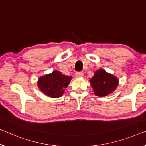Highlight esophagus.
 <instances>
[{
  "label": "esophagus",
  "instance_id": "1",
  "mask_svg": "<svg viewBox=\"0 0 146 146\" xmlns=\"http://www.w3.org/2000/svg\"><path fill=\"white\" fill-rule=\"evenodd\" d=\"M75 77L77 78L82 77H83V73L82 72H76L75 73Z\"/></svg>",
  "mask_w": 146,
  "mask_h": 146
}]
</instances>
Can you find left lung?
I'll list each match as a JSON object with an SVG mask.
<instances>
[{
    "instance_id": "8db88e82",
    "label": "left lung",
    "mask_w": 146,
    "mask_h": 146,
    "mask_svg": "<svg viewBox=\"0 0 146 146\" xmlns=\"http://www.w3.org/2000/svg\"><path fill=\"white\" fill-rule=\"evenodd\" d=\"M95 94L99 97L106 96L112 93L118 85L117 78L111 74L107 73L103 69L96 71L90 80Z\"/></svg>"
}]
</instances>
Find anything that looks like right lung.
Instances as JSON below:
<instances>
[{
	"label": "right lung",
	"mask_w": 146,
	"mask_h": 146,
	"mask_svg": "<svg viewBox=\"0 0 146 146\" xmlns=\"http://www.w3.org/2000/svg\"><path fill=\"white\" fill-rule=\"evenodd\" d=\"M71 77L66 76L58 71H53L39 78L38 85L44 94L50 98H59L69 85Z\"/></svg>",
	"instance_id": "add662e5"
}]
</instances>
